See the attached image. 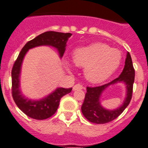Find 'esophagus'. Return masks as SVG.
Masks as SVG:
<instances>
[{
	"label": "esophagus",
	"instance_id": "esophagus-1",
	"mask_svg": "<svg viewBox=\"0 0 148 148\" xmlns=\"http://www.w3.org/2000/svg\"><path fill=\"white\" fill-rule=\"evenodd\" d=\"M82 88H83V87H82V85H80V84H77V85H75V86L73 87V90H81V89Z\"/></svg>",
	"mask_w": 148,
	"mask_h": 148
}]
</instances>
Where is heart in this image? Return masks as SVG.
Masks as SVG:
<instances>
[{
	"label": "heart",
	"instance_id": "heart-1",
	"mask_svg": "<svg viewBox=\"0 0 148 148\" xmlns=\"http://www.w3.org/2000/svg\"><path fill=\"white\" fill-rule=\"evenodd\" d=\"M122 54L118 49L108 45L96 42L76 49L73 62L77 67L84 69V76L89 82L99 84L108 79L120 65ZM68 69L72 68L69 60H63Z\"/></svg>",
	"mask_w": 148,
	"mask_h": 148
}]
</instances>
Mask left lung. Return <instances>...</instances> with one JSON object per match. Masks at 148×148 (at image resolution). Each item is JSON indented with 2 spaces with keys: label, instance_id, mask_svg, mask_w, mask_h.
<instances>
[{
  "label": "left lung",
  "instance_id": "obj_1",
  "mask_svg": "<svg viewBox=\"0 0 148 148\" xmlns=\"http://www.w3.org/2000/svg\"><path fill=\"white\" fill-rule=\"evenodd\" d=\"M134 77L135 71L133 66L132 59L130 53L127 52L125 67L119 77L103 86L86 88L87 92L81 107V110L84 116L89 122L96 124H106L117 118L130 103L132 97ZM119 82H122L126 86V97L123 103L119 108L114 110L105 109L100 102L101 94L108 86Z\"/></svg>",
  "mask_w": 148,
  "mask_h": 148
}]
</instances>
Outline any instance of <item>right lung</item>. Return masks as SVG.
I'll return each instance as SVG.
<instances>
[{
    "instance_id": "obj_1",
    "label": "right lung",
    "mask_w": 148,
    "mask_h": 148,
    "mask_svg": "<svg viewBox=\"0 0 148 148\" xmlns=\"http://www.w3.org/2000/svg\"><path fill=\"white\" fill-rule=\"evenodd\" d=\"M71 35V33L46 32L29 41L21 49L12 70V93L17 106L28 116L38 120L51 117L58 110L61 98L71 92L72 88H58L52 93L38 100L29 99L25 97L20 88L21 66L25 55L29 49L38 46H48L55 48L61 58L66 51V42Z\"/></svg>"
}]
</instances>
